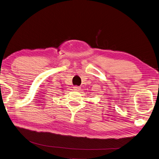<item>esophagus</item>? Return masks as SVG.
Here are the masks:
<instances>
[{"label":"esophagus","mask_w":159,"mask_h":159,"mask_svg":"<svg viewBox=\"0 0 159 159\" xmlns=\"http://www.w3.org/2000/svg\"><path fill=\"white\" fill-rule=\"evenodd\" d=\"M74 89L76 91H79L80 89V87H79V86H78V85H75V86H74Z\"/></svg>","instance_id":"1"}]
</instances>
